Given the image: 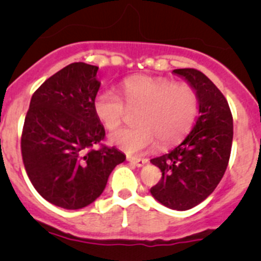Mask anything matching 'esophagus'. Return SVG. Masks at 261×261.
<instances>
[{
	"label": "esophagus",
	"mask_w": 261,
	"mask_h": 261,
	"mask_svg": "<svg viewBox=\"0 0 261 261\" xmlns=\"http://www.w3.org/2000/svg\"><path fill=\"white\" fill-rule=\"evenodd\" d=\"M127 160L131 163V164L136 165V167H139V168L144 167V165L147 163L146 159H138V158H133V156H127Z\"/></svg>",
	"instance_id": "1"
}]
</instances>
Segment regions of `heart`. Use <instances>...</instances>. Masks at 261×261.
Instances as JSON below:
<instances>
[{
  "label": "heart",
  "instance_id": "heart-1",
  "mask_svg": "<svg viewBox=\"0 0 261 261\" xmlns=\"http://www.w3.org/2000/svg\"><path fill=\"white\" fill-rule=\"evenodd\" d=\"M121 92L128 109H140L135 127L122 128L112 134L110 140L130 154H141L155 146L179 141L194 122L198 110V96L191 84L173 83L167 78L136 75L121 83ZM93 110L107 130L121 125L126 107L112 89L96 94Z\"/></svg>",
  "mask_w": 261,
  "mask_h": 261
}]
</instances>
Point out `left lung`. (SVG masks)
I'll return each mask as SVG.
<instances>
[{"label":"left lung","mask_w":261,"mask_h":261,"mask_svg":"<svg viewBox=\"0 0 261 261\" xmlns=\"http://www.w3.org/2000/svg\"><path fill=\"white\" fill-rule=\"evenodd\" d=\"M173 73L196 89L199 116L179 145L150 160L162 170V179L150 193L168 208L187 211L203 202L222 179L232 146L233 122L225 96L203 73L192 68Z\"/></svg>","instance_id":"left-lung-1"}]
</instances>
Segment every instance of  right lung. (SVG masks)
Returning <instances> with one entry per match:
<instances>
[{"mask_svg":"<svg viewBox=\"0 0 261 261\" xmlns=\"http://www.w3.org/2000/svg\"><path fill=\"white\" fill-rule=\"evenodd\" d=\"M98 67L72 63L35 91L26 114L21 152L26 173L43 198L65 210L96 201L125 154L116 147L93 149L105 138L93 101L101 82Z\"/></svg>","mask_w":261,"mask_h":261,"instance_id":"obj_1","label":"right lung"}]
</instances>
